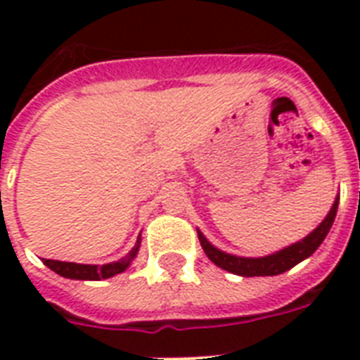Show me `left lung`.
I'll return each mask as SVG.
<instances>
[{
    "label": "left lung",
    "instance_id": "8db88e82",
    "mask_svg": "<svg viewBox=\"0 0 360 360\" xmlns=\"http://www.w3.org/2000/svg\"><path fill=\"white\" fill-rule=\"evenodd\" d=\"M338 200L336 198L333 207H330L329 214L325 217V220L316 228V230L307 236L299 243L285 246L282 250L274 252L271 256L263 257H240V256H231L226 252L219 250L217 246H213L205 239L202 231L198 230V239L202 245L203 252L207 254V257L214 265H219L220 269H224L228 273L239 274V276H274V274H282L285 271H290L291 267H295L297 263H301L302 259H307L308 256H312L316 248H318L323 239L329 233L330 226L335 222L336 209H338Z\"/></svg>",
    "mask_w": 360,
    "mask_h": 360
}]
</instances>
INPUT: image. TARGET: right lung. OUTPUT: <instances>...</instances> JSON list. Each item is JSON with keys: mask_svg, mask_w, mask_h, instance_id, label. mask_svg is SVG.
<instances>
[{"mask_svg": "<svg viewBox=\"0 0 360 360\" xmlns=\"http://www.w3.org/2000/svg\"><path fill=\"white\" fill-rule=\"evenodd\" d=\"M140 248V237L138 243L132 250L124 257H121L120 262L106 263V265H84V263H70V262H58V259H42V263L50 267L53 273L61 274L65 278L72 280H103L115 276V274L123 273L124 269L129 267L130 262L134 259Z\"/></svg>", "mask_w": 360, "mask_h": 360, "instance_id": "1", "label": "right lung"}]
</instances>
